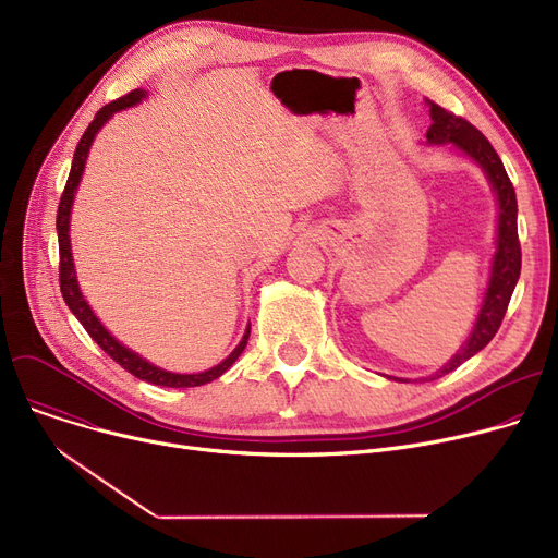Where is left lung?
<instances>
[{
	"label": "left lung",
	"mask_w": 558,
	"mask_h": 558,
	"mask_svg": "<svg viewBox=\"0 0 558 558\" xmlns=\"http://www.w3.org/2000/svg\"><path fill=\"white\" fill-rule=\"evenodd\" d=\"M427 106L432 117V126L427 129V135H425L427 144H452L457 151L477 162L480 169L486 173L493 194L497 198V240H495V255H493V267H490L484 303L480 307L471 337L465 339V343L457 350V355L446 366H441L429 377H421V383H429V379L448 375L450 371L461 366L465 360L477 355L480 350L495 337V332L502 326V318L507 314L511 294L520 278V264H522V253L518 242L515 190L509 181L500 156L495 154L490 142L471 122H465L463 117L448 112L446 108L436 106L434 101H427ZM400 383H409V379H400Z\"/></svg>",
	"instance_id": "obj_1"
}]
</instances>
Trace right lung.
<instances>
[{
    "label": "right lung",
    "instance_id": "add662e5",
    "mask_svg": "<svg viewBox=\"0 0 558 558\" xmlns=\"http://www.w3.org/2000/svg\"><path fill=\"white\" fill-rule=\"evenodd\" d=\"M146 97L144 90H133L126 97L117 99L106 104L97 114L95 120L90 122V126L85 129L76 151H74V160H72V169H70V179L65 185V192L61 196V205H58V215H56V232H58V255H61V267H58V274H61V291H63V299L68 303V307L72 310V314L81 320V326L85 328V332L90 335L97 345L108 353L117 364L122 368H126L129 373H133L135 377L144 379V383H151L156 387H171V389H185V387H201V385H208L213 379H217L219 375H223L238 357L244 353L248 335H251V324L246 326V332L242 337V341L238 343V348L232 350V353L219 362L217 366L203 371V373H171L165 371L160 366H154L151 362H146L144 357H140L137 353H133L131 348H126L124 343L117 341L106 328L101 320L97 318V314L93 312V307L87 305V301L81 294V287L76 280V271H74V259H72V244H70V217H72V205H74V196H76V187L81 183V175L85 169V160L87 154H90V146L97 137V133L101 131V126L110 120L114 112L126 110L131 106H137L142 99Z\"/></svg>",
    "mask_w": 558,
    "mask_h": 558
}]
</instances>
